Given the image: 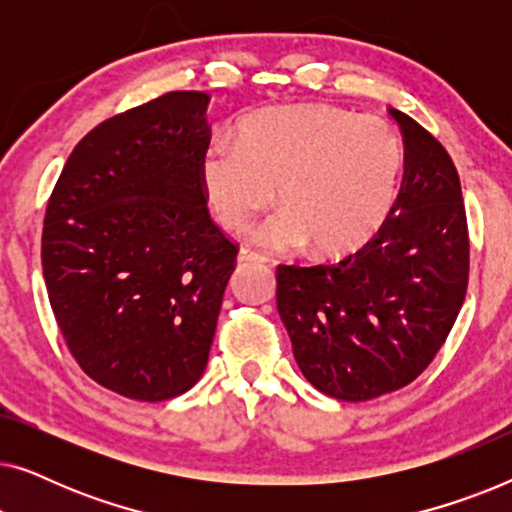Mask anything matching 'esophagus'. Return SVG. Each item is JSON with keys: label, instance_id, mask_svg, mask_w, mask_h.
<instances>
[{"label": "esophagus", "instance_id": "esophagus-1", "mask_svg": "<svg viewBox=\"0 0 512 512\" xmlns=\"http://www.w3.org/2000/svg\"><path fill=\"white\" fill-rule=\"evenodd\" d=\"M237 263H268V258L263 254H258V251L249 249V247H242L237 251Z\"/></svg>", "mask_w": 512, "mask_h": 512}]
</instances>
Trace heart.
<instances>
[{
	"instance_id": "b5f03b06",
	"label": "heart",
	"mask_w": 512,
	"mask_h": 512,
	"mask_svg": "<svg viewBox=\"0 0 512 512\" xmlns=\"http://www.w3.org/2000/svg\"><path fill=\"white\" fill-rule=\"evenodd\" d=\"M200 172L228 228H247L279 188L284 209L256 228L254 240L268 249L312 242L317 254L340 256L363 247L389 216L403 144L377 116L328 104L275 107L244 118L237 142H209Z\"/></svg>"
}]
</instances>
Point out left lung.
<instances>
[{
	"label": "left lung",
	"instance_id": "left-lung-1",
	"mask_svg": "<svg viewBox=\"0 0 512 512\" xmlns=\"http://www.w3.org/2000/svg\"><path fill=\"white\" fill-rule=\"evenodd\" d=\"M405 172L387 221L338 263L279 265L277 312L307 382L370 401L424 373L468 286V228L457 167L431 132L389 109Z\"/></svg>",
	"mask_w": 512,
	"mask_h": 512
}]
</instances>
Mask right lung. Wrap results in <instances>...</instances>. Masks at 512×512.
Here are the masks:
<instances>
[{"label": "right lung", "instance_id": "obj_1", "mask_svg": "<svg viewBox=\"0 0 512 512\" xmlns=\"http://www.w3.org/2000/svg\"><path fill=\"white\" fill-rule=\"evenodd\" d=\"M209 95L177 90L74 146L46 207L41 265L83 373L167 401L205 373L237 247L209 219Z\"/></svg>", "mask_w": 512, "mask_h": 512}]
</instances>
